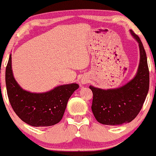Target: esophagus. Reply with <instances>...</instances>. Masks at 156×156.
<instances>
[{"label":"esophagus","instance_id":"obj_1","mask_svg":"<svg viewBox=\"0 0 156 156\" xmlns=\"http://www.w3.org/2000/svg\"><path fill=\"white\" fill-rule=\"evenodd\" d=\"M80 82H81L82 84H86L88 83V80L86 78L83 77L81 79V80H80Z\"/></svg>","mask_w":156,"mask_h":156}]
</instances>
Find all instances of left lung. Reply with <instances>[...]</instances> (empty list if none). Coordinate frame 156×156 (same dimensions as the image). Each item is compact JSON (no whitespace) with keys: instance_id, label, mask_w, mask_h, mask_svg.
Returning <instances> with one entry per match:
<instances>
[{"instance_id":"obj_1","label":"left lung","mask_w":156,"mask_h":156,"mask_svg":"<svg viewBox=\"0 0 156 156\" xmlns=\"http://www.w3.org/2000/svg\"><path fill=\"white\" fill-rule=\"evenodd\" d=\"M139 44L140 62L136 75L124 86L116 89H102L89 86L92 91L91 110L96 120L103 125L119 126L132 121L140 113L150 86V72L143 43L130 30Z\"/></svg>"}]
</instances>
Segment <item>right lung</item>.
<instances>
[{"label": "right lung", "instance_id": "obj_1", "mask_svg": "<svg viewBox=\"0 0 156 156\" xmlns=\"http://www.w3.org/2000/svg\"><path fill=\"white\" fill-rule=\"evenodd\" d=\"M6 86L9 103L19 118L34 127L54 126L62 120L67 101L79 88L76 83L56 86L46 92L35 93L23 89L13 76L12 58L6 67Z\"/></svg>", "mask_w": 156, "mask_h": 156}]
</instances>
